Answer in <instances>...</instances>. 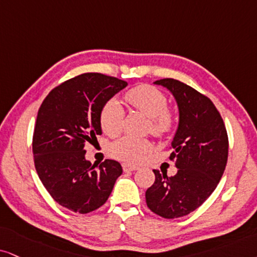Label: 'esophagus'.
Instances as JSON below:
<instances>
[{"label": "esophagus", "mask_w": 257, "mask_h": 257, "mask_svg": "<svg viewBox=\"0 0 257 257\" xmlns=\"http://www.w3.org/2000/svg\"><path fill=\"white\" fill-rule=\"evenodd\" d=\"M139 169L138 166H135V164L130 163H122V170L123 172H135V170Z\"/></svg>", "instance_id": "obj_1"}]
</instances>
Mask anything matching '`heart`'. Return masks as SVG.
<instances>
[{
	"label": "heart",
	"instance_id": "obj_1",
	"mask_svg": "<svg viewBox=\"0 0 257 257\" xmlns=\"http://www.w3.org/2000/svg\"><path fill=\"white\" fill-rule=\"evenodd\" d=\"M125 101L134 108L149 116L148 130L158 138L166 137L176 125V115L168 107L166 94L150 84H141L126 91ZM125 110L115 99H109L100 110V125L104 134L118 135L122 130ZM114 157L128 162H139L153 150V142L148 138L123 136L110 144Z\"/></svg>",
	"mask_w": 257,
	"mask_h": 257
}]
</instances>
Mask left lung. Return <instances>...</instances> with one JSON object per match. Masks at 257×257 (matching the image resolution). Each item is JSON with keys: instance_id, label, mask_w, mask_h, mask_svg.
Listing matches in <instances>:
<instances>
[{"instance_id": "left-lung-1", "label": "left lung", "mask_w": 257, "mask_h": 257, "mask_svg": "<svg viewBox=\"0 0 257 257\" xmlns=\"http://www.w3.org/2000/svg\"><path fill=\"white\" fill-rule=\"evenodd\" d=\"M172 91L180 121L170 161L177 173L154 170L155 182L145 192L147 205L157 216L174 219L204 204L219 183L227 162L229 138L219 110L204 94L174 78L155 82Z\"/></svg>"}]
</instances>
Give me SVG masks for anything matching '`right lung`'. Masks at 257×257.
Wrapping results in <instances>:
<instances>
[{
	"instance_id": "add662e5",
	"label": "right lung",
	"mask_w": 257,
	"mask_h": 257,
	"mask_svg": "<svg viewBox=\"0 0 257 257\" xmlns=\"http://www.w3.org/2000/svg\"><path fill=\"white\" fill-rule=\"evenodd\" d=\"M127 82L87 72L63 82L44 99L34 125V166L53 200L76 213L101 207L121 175L119 162L91 164L84 145L102 134L100 110Z\"/></svg>"
}]
</instances>
